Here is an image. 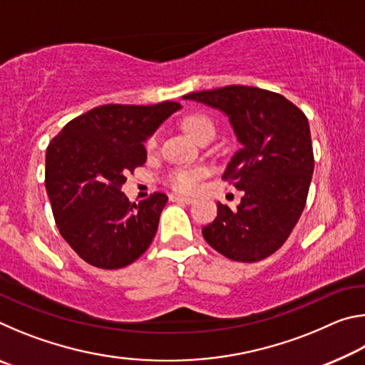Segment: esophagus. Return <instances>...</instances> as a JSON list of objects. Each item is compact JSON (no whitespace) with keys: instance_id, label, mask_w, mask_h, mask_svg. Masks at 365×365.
Returning <instances> with one entry per match:
<instances>
[{"instance_id":"obj_1","label":"esophagus","mask_w":365,"mask_h":365,"mask_svg":"<svg viewBox=\"0 0 365 365\" xmlns=\"http://www.w3.org/2000/svg\"><path fill=\"white\" fill-rule=\"evenodd\" d=\"M170 201H175V202H183V205H191L195 200L193 197H188V196H182V195H170Z\"/></svg>"}]
</instances>
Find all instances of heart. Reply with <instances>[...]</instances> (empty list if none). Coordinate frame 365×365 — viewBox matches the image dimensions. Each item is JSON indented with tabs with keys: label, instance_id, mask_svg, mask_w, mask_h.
Listing matches in <instances>:
<instances>
[{
	"label": "heart",
	"instance_id": "heart-1",
	"mask_svg": "<svg viewBox=\"0 0 365 365\" xmlns=\"http://www.w3.org/2000/svg\"><path fill=\"white\" fill-rule=\"evenodd\" d=\"M183 128L187 130L195 140L201 141L202 138L209 137V135L215 133V123L211 115L206 113H191L185 115L183 119ZM158 133H153L150 138L146 140V150L153 151L158 146ZM207 175L206 168H175L169 170L164 177V182L169 188H172L177 193L191 195L200 188V183L202 178Z\"/></svg>",
	"mask_w": 365,
	"mask_h": 365
}]
</instances>
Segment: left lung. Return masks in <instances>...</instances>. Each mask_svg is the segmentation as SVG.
<instances>
[{
    "label": "left lung",
    "mask_w": 365,
    "mask_h": 365,
    "mask_svg": "<svg viewBox=\"0 0 365 365\" xmlns=\"http://www.w3.org/2000/svg\"><path fill=\"white\" fill-rule=\"evenodd\" d=\"M228 115L242 148L222 180L245 191L240 206L217 202L202 237L232 261L256 262L287 242L304 211L314 172L306 114L275 91L230 85L185 95Z\"/></svg>",
    "instance_id": "1"
}]
</instances>
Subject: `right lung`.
Segmentation results:
<instances>
[{
	"mask_svg": "<svg viewBox=\"0 0 365 365\" xmlns=\"http://www.w3.org/2000/svg\"><path fill=\"white\" fill-rule=\"evenodd\" d=\"M180 103L104 104L72 119L46 148L45 187L59 233L85 262L120 269L150 248L168 202H128L127 175L146 163L143 141Z\"/></svg>",
	"mask_w": 365,
	"mask_h": 365,
	"instance_id": "obj_1",
	"label": "right lung"
}]
</instances>
